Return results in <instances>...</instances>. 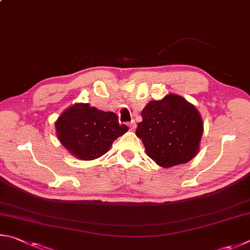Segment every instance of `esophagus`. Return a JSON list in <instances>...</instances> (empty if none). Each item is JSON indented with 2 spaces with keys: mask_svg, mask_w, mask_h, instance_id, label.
<instances>
[{
  "mask_svg": "<svg viewBox=\"0 0 250 250\" xmlns=\"http://www.w3.org/2000/svg\"><path fill=\"white\" fill-rule=\"evenodd\" d=\"M128 126H129V129L130 130H135V128H136V123H135V121H132L128 123Z\"/></svg>",
  "mask_w": 250,
  "mask_h": 250,
  "instance_id": "obj_1",
  "label": "esophagus"
}]
</instances>
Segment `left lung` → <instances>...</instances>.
Listing matches in <instances>:
<instances>
[{"mask_svg":"<svg viewBox=\"0 0 250 250\" xmlns=\"http://www.w3.org/2000/svg\"><path fill=\"white\" fill-rule=\"evenodd\" d=\"M136 129L148 157L163 168L189 163L200 150L203 121L193 104L169 93L150 101L142 111Z\"/></svg>","mask_w":250,"mask_h":250,"instance_id":"1","label":"left lung"}]
</instances>
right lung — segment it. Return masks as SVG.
Returning <instances> with one entry per match:
<instances>
[{"instance_id": "add662e5", "label": "right lung", "mask_w": 250, "mask_h": 250, "mask_svg": "<svg viewBox=\"0 0 250 250\" xmlns=\"http://www.w3.org/2000/svg\"><path fill=\"white\" fill-rule=\"evenodd\" d=\"M55 128L62 146L80 160L100 158L128 130L126 125H120L115 113L101 111L89 103H74L65 108Z\"/></svg>"}]
</instances>
